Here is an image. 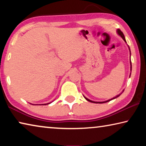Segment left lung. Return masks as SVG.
<instances>
[{"instance_id": "8db88e82", "label": "left lung", "mask_w": 146, "mask_h": 146, "mask_svg": "<svg viewBox=\"0 0 146 146\" xmlns=\"http://www.w3.org/2000/svg\"><path fill=\"white\" fill-rule=\"evenodd\" d=\"M117 33H118V34L119 35L121 36V37H122V38H123V40H124V41L125 42H126V41H125V36H124V35H123V34L122 32L121 31L120 29H117ZM129 50H130V49H129ZM130 52H131V51H130ZM130 64H131V68H132V67H131V62H130ZM120 95H117V96H116L115 97L111 98V99H110V100H108L104 101V102H94V101H92V100H90V99H88V98H86L85 97H84V98H85L88 101H89V102H93V103H96V104H97V103H98V104H102V103L108 102H109V101L111 100H113V99H115V98H117V97H119Z\"/></svg>"}]
</instances>
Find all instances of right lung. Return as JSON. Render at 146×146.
I'll return each instance as SVG.
<instances>
[{
    "label": "right lung",
    "mask_w": 146,
    "mask_h": 146,
    "mask_svg": "<svg viewBox=\"0 0 146 146\" xmlns=\"http://www.w3.org/2000/svg\"><path fill=\"white\" fill-rule=\"evenodd\" d=\"M49 104H50V103H49ZM46 104H44V105H46Z\"/></svg>",
    "instance_id": "add662e5"
}]
</instances>
